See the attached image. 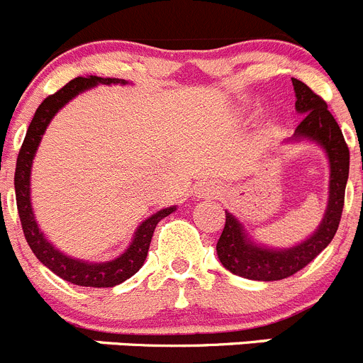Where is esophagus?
I'll return each instance as SVG.
<instances>
[{"mask_svg": "<svg viewBox=\"0 0 363 363\" xmlns=\"http://www.w3.org/2000/svg\"><path fill=\"white\" fill-rule=\"evenodd\" d=\"M198 198H218L221 194V187L216 182H199L194 189Z\"/></svg>", "mask_w": 363, "mask_h": 363, "instance_id": "esophagus-1", "label": "esophagus"}]
</instances>
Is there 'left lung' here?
Listing matches in <instances>:
<instances>
[{"label":"left lung","instance_id":"1","mask_svg":"<svg viewBox=\"0 0 363 363\" xmlns=\"http://www.w3.org/2000/svg\"><path fill=\"white\" fill-rule=\"evenodd\" d=\"M291 82L297 99L295 109L304 115V118L286 144L311 142L325 152L329 164L328 205L313 234L288 248H274L255 242L245 225L234 214L225 211L227 221L216 245V252L228 272L250 281H281L310 264L333 241L344 208L345 184L349 178V149L342 129L317 93L298 79H291Z\"/></svg>","mask_w":363,"mask_h":363}]
</instances>
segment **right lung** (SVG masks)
Returning a JSON list of instances; mask_svg holds the SVG:
<instances>
[{
	"label": "right lung",
	"instance_id": "right-lung-1",
	"mask_svg": "<svg viewBox=\"0 0 363 363\" xmlns=\"http://www.w3.org/2000/svg\"><path fill=\"white\" fill-rule=\"evenodd\" d=\"M99 84L125 86L128 81H124V79H102L95 77V75L77 77L69 81L57 93H53V95H50V97H46L41 102L38 111L34 113V118L30 122L28 131H26L25 140H23L21 151H19L18 164H16L14 187L23 232H25L26 242L30 245L35 257L46 268H50L53 274L59 275L65 281L72 282V284L89 286V288H113V286L128 281L129 277H133L144 266L156 225H158L160 219H164L169 214H172L176 211V205L162 208V211L155 212L147 219H144L135 230V234H133L131 242H129V247L124 250V254L111 259V261L89 262L82 261V259L69 257L68 254H65V252L53 247V242L48 241L45 232L39 228L38 221H35L34 208H32V198H30L32 164H34L35 152H38V147L41 144L43 135H45L48 124L52 122L53 116L57 115L59 109L65 108L72 99H75L77 95H81V93L88 91V89L95 88Z\"/></svg>",
	"mask_w": 363,
	"mask_h": 363
}]
</instances>
